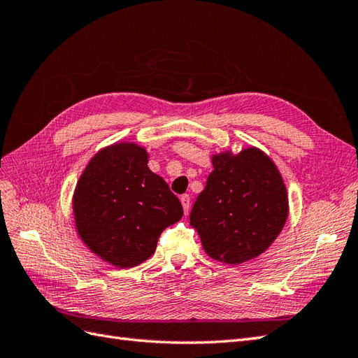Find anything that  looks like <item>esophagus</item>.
Returning a JSON list of instances; mask_svg holds the SVG:
<instances>
[{
  "mask_svg": "<svg viewBox=\"0 0 358 358\" xmlns=\"http://www.w3.org/2000/svg\"><path fill=\"white\" fill-rule=\"evenodd\" d=\"M180 203H182L183 212H185V215H187L188 210H189V206H191V199H189L188 194H183V196L180 197Z\"/></svg>",
  "mask_w": 358,
  "mask_h": 358,
  "instance_id": "esophagus-1",
  "label": "esophagus"
}]
</instances>
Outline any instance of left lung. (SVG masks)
Returning <instances> with one entry per match:
<instances>
[{
    "mask_svg": "<svg viewBox=\"0 0 358 358\" xmlns=\"http://www.w3.org/2000/svg\"><path fill=\"white\" fill-rule=\"evenodd\" d=\"M213 171L189 215L204 252L224 264L262 255L282 231L289 204L282 175L262 149L212 155Z\"/></svg>",
    "mask_w": 358,
    "mask_h": 358,
    "instance_id": "8db88e82",
    "label": "left lung"
}]
</instances>
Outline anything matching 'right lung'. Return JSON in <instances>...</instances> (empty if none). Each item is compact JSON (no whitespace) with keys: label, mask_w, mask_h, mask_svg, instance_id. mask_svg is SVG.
I'll list each match as a JSON object with an SVG mask.
<instances>
[{"label":"right lung","mask_w":358,"mask_h":358,"mask_svg":"<svg viewBox=\"0 0 358 358\" xmlns=\"http://www.w3.org/2000/svg\"><path fill=\"white\" fill-rule=\"evenodd\" d=\"M149 152L116 142L86 164L71 199L82 242L103 262L129 268L155 252L159 234L183 215L166 180L148 167Z\"/></svg>","instance_id":"add662e5"}]
</instances>
